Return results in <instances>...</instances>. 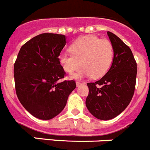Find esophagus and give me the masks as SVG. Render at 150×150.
Wrapping results in <instances>:
<instances>
[{"mask_svg":"<svg viewBox=\"0 0 150 150\" xmlns=\"http://www.w3.org/2000/svg\"><path fill=\"white\" fill-rule=\"evenodd\" d=\"M76 86H81V85L82 84V82H76Z\"/></svg>","mask_w":150,"mask_h":150,"instance_id":"1","label":"esophagus"}]
</instances>
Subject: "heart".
<instances>
[{
	"label": "heart",
	"instance_id": "1",
	"mask_svg": "<svg viewBox=\"0 0 150 150\" xmlns=\"http://www.w3.org/2000/svg\"><path fill=\"white\" fill-rule=\"evenodd\" d=\"M71 54L62 53L59 61L63 70L73 74L83 67L73 78L79 79L91 76L102 77L108 72L114 60V48L107 39H101L96 35L79 37L70 46Z\"/></svg>",
	"mask_w": 150,
	"mask_h": 150
}]
</instances>
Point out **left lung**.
I'll use <instances>...</instances> for the list:
<instances>
[{
	"mask_svg": "<svg viewBox=\"0 0 150 150\" xmlns=\"http://www.w3.org/2000/svg\"><path fill=\"white\" fill-rule=\"evenodd\" d=\"M114 48V60L100 80L88 82L86 105L97 119L111 120L120 115L131 102L135 88L137 63L131 49L119 37L107 32Z\"/></svg>",
	"mask_w": 150,
	"mask_h": 150,
	"instance_id": "left-lung-1",
	"label": "left lung"
}]
</instances>
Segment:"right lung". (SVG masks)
Returning a JSON list of instances; mask_svg holds the SVG:
<instances>
[{
	"label": "right lung",
	"mask_w": 150,
	"mask_h": 150,
	"mask_svg": "<svg viewBox=\"0 0 150 150\" xmlns=\"http://www.w3.org/2000/svg\"><path fill=\"white\" fill-rule=\"evenodd\" d=\"M65 44L64 35L40 34L21 47L15 62L18 98L27 112L41 120L58 115L76 88L74 80L60 82L65 72L59 56Z\"/></svg>",
	"instance_id": "add662e5"
}]
</instances>
